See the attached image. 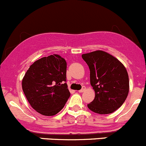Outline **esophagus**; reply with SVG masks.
Returning <instances> with one entry per match:
<instances>
[{
	"label": "esophagus",
	"instance_id": "esophagus-1",
	"mask_svg": "<svg viewBox=\"0 0 146 146\" xmlns=\"http://www.w3.org/2000/svg\"><path fill=\"white\" fill-rule=\"evenodd\" d=\"M85 86H82V89L80 90H79V92H84V91H85Z\"/></svg>",
	"mask_w": 146,
	"mask_h": 146
}]
</instances>
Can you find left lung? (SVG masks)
Listing matches in <instances>:
<instances>
[{
  "instance_id": "8db88e82",
  "label": "left lung",
  "mask_w": 146,
  "mask_h": 146,
  "mask_svg": "<svg viewBox=\"0 0 146 146\" xmlns=\"http://www.w3.org/2000/svg\"><path fill=\"white\" fill-rule=\"evenodd\" d=\"M90 68L95 99L88 107L95 113L114 112L123 104L129 90L128 73L123 65L107 52L95 51L82 55Z\"/></svg>"
}]
</instances>
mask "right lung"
Segmentation results:
<instances>
[{"instance_id":"obj_1","label":"right lung","mask_w":146,"mask_h":146,"mask_svg":"<svg viewBox=\"0 0 146 146\" xmlns=\"http://www.w3.org/2000/svg\"><path fill=\"white\" fill-rule=\"evenodd\" d=\"M66 68V60L54 54L36 61L26 72L23 92L32 108L42 115L56 114L70 98Z\"/></svg>"}]
</instances>
